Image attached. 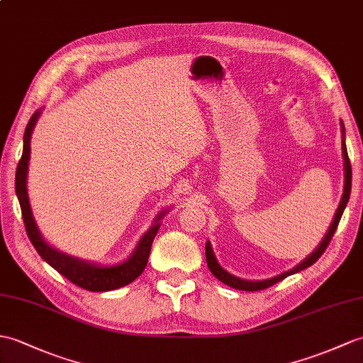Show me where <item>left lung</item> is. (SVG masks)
Instances as JSON below:
<instances>
[{
  "label": "left lung",
  "mask_w": 363,
  "mask_h": 363,
  "mask_svg": "<svg viewBox=\"0 0 363 363\" xmlns=\"http://www.w3.org/2000/svg\"><path fill=\"white\" fill-rule=\"evenodd\" d=\"M340 130H342V156H343V172H345L343 195H342L339 207H337V210H335V215L333 218V223L330 225V229H328V232L325 233V237H323L322 242H320L318 246H317V249L313 252V254H309L296 267L289 269V271L281 272V274H278V275L271 277V278H266V280H244V278L235 277L230 272H227L225 269H223V266L218 263V259H216V257L213 254L212 244H210V241H207L206 242L207 266L210 269V272H212L218 278V280L223 281L227 286H230V288H233V289H240V291H259V289H266V288H269V286H272V284H275L278 281L284 280L286 277H289L292 274H297V272L303 271V269L313 266L315 261L320 257H322V254L328 247V244H330V241L333 238V235L335 233L337 225H339V223H340V218L343 215V210H345V207H347L348 201H350V195H351V174L352 173H351V164H350L348 151H347V143H345V125H343L342 121H340Z\"/></svg>",
  "instance_id": "obj_1"
}]
</instances>
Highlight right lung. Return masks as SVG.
I'll list each match as a JSON object with an SVG mask.
<instances>
[{"instance_id": "add662e5", "label": "right lung", "mask_w": 363, "mask_h": 363, "mask_svg": "<svg viewBox=\"0 0 363 363\" xmlns=\"http://www.w3.org/2000/svg\"><path fill=\"white\" fill-rule=\"evenodd\" d=\"M41 113H43V108L37 109V111L32 114L30 121L26 126V131H24L23 155L18 162V167H16V174H15L16 198L20 201L24 227H26L30 242L38 252V255L43 258L49 266H52L57 272H60L63 277L67 278V280L80 286L83 289L91 291V292H105V291L119 289L122 286L130 284L131 281L136 280V278L143 272V269H145L148 263L151 244H153V240L156 237L159 227H161V220L168 212H170L172 208H164L156 215L153 224H151L150 229L143 233V237L139 240L138 246L134 247L133 254L125 261H121V263L117 264H99V263H94V261L67 255L65 252L50 246L38 229L35 218H33V213H32L29 195H28L30 138Z\"/></svg>"}]
</instances>
